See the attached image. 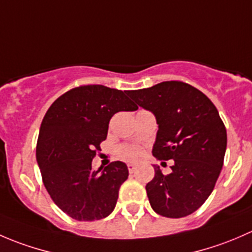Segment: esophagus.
Instances as JSON below:
<instances>
[{"label":"esophagus","mask_w":252,"mask_h":252,"mask_svg":"<svg viewBox=\"0 0 252 252\" xmlns=\"http://www.w3.org/2000/svg\"><path fill=\"white\" fill-rule=\"evenodd\" d=\"M128 169H129V172H130V173H134V172H135V169H136V166L134 163H128Z\"/></svg>","instance_id":"34e87169"}]
</instances>
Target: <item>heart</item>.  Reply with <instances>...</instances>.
<instances>
[{
    "mask_svg": "<svg viewBox=\"0 0 252 252\" xmlns=\"http://www.w3.org/2000/svg\"><path fill=\"white\" fill-rule=\"evenodd\" d=\"M119 156L126 161H134L140 156V149L136 145H123L119 147Z\"/></svg>",
    "mask_w": 252,
    "mask_h": 252,
    "instance_id": "1",
    "label": "heart"
}]
</instances>
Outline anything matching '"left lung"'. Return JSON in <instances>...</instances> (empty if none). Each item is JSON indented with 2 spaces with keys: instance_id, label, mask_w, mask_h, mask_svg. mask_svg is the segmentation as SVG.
<instances>
[{
  "instance_id": "obj_1",
  "label": "left lung",
  "mask_w": 252,
  "mask_h": 252,
  "mask_svg": "<svg viewBox=\"0 0 252 252\" xmlns=\"http://www.w3.org/2000/svg\"><path fill=\"white\" fill-rule=\"evenodd\" d=\"M126 95L156 117L152 155L174 159L167 175L154 166V179L146 184L152 210L168 218L191 215L211 195L224 161L227 130L217 108L196 88L177 80Z\"/></svg>"
}]
</instances>
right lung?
<instances>
[{"label":"right lung","mask_w":252,"mask_h":252,"mask_svg":"<svg viewBox=\"0 0 252 252\" xmlns=\"http://www.w3.org/2000/svg\"><path fill=\"white\" fill-rule=\"evenodd\" d=\"M136 110L126 91L103 85L72 89L47 110L37 138L36 161L51 199L73 220H102L116 207L128 167L116 161L94 171L91 162L107 138L112 116Z\"/></svg>","instance_id":"right-lung-1"}]
</instances>
